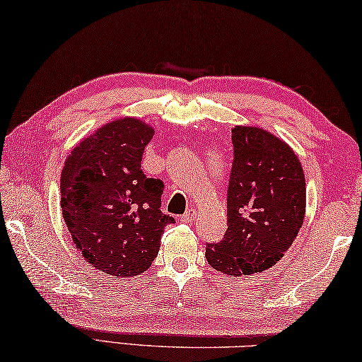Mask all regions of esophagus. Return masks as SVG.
Here are the masks:
<instances>
[{"instance_id":"1","label":"esophagus","mask_w":362,"mask_h":362,"mask_svg":"<svg viewBox=\"0 0 362 362\" xmlns=\"http://www.w3.org/2000/svg\"><path fill=\"white\" fill-rule=\"evenodd\" d=\"M195 214H197V213H195L194 208H191V210H187L185 214H182L181 221H182V223H192L194 218H195Z\"/></svg>"}]
</instances>
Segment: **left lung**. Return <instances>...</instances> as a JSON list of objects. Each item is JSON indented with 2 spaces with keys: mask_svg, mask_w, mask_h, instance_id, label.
I'll return each mask as SVG.
<instances>
[{
  "mask_svg": "<svg viewBox=\"0 0 362 362\" xmlns=\"http://www.w3.org/2000/svg\"><path fill=\"white\" fill-rule=\"evenodd\" d=\"M232 143L227 230L205 256L221 274L243 276L270 269L289 250L305 218L307 187L299 157L274 133L235 125Z\"/></svg>",
  "mask_w": 362,
  "mask_h": 362,
  "instance_id": "8db88e82",
  "label": "left lung"
}]
</instances>
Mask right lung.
<instances>
[{
	"label": "right lung",
	"instance_id": "1",
	"mask_svg": "<svg viewBox=\"0 0 362 362\" xmlns=\"http://www.w3.org/2000/svg\"><path fill=\"white\" fill-rule=\"evenodd\" d=\"M152 135L141 119L111 120L76 144L62 170V216L76 250L114 278L148 270L175 223L160 211L163 182L141 170Z\"/></svg>",
	"mask_w": 362,
	"mask_h": 362
}]
</instances>
